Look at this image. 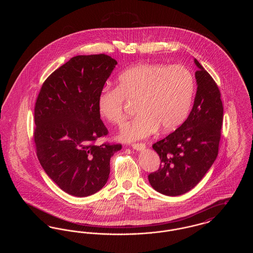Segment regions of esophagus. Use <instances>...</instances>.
Masks as SVG:
<instances>
[{
  "mask_svg": "<svg viewBox=\"0 0 253 253\" xmlns=\"http://www.w3.org/2000/svg\"><path fill=\"white\" fill-rule=\"evenodd\" d=\"M132 149L136 150V151H142L144 150L146 145L144 143H133L132 144Z\"/></svg>",
  "mask_w": 253,
  "mask_h": 253,
  "instance_id": "esophagus-1",
  "label": "esophagus"
}]
</instances>
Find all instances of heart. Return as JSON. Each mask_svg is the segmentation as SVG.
<instances>
[{
  "label": "heart",
  "instance_id": "obj_1",
  "mask_svg": "<svg viewBox=\"0 0 253 253\" xmlns=\"http://www.w3.org/2000/svg\"><path fill=\"white\" fill-rule=\"evenodd\" d=\"M194 79L181 65L140 63L123 71L117 87H104L96 98L99 115L113 124L123 121L124 101L137 99V116L125 124L120 138L132 142L144 138L159 128L174 131L186 120L193 101Z\"/></svg>",
  "mask_w": 253,
  "mask_h": 253
}]
</instances>
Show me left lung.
<instances>
[{
    "label": "left lung",
    "instance_id": "left-lung-1",
    "mask_svg": "<svg viewBox=\"0 0 253 253\" xmlns=\"http://www.w3.org/2000/svg\"><path fill=\"white\" fill-rule=\"evenodd\" d=\"M196 95L188 119L179 128L153 145L160 168L148 175L158 193L177 196L193 189L212 166L218 155L223 104L215 82L199 61L193 60Z\"/></svg>",
    "mask_w": 253,
    "mask_h": 253
}]
</instances>
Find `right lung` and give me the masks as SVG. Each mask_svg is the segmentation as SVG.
Listing matches in <instances>:
<instances>
[{
  "label": "right lung",
  "mask_w": 253,
  "mask_h": 253,
  "mask_svg": "<svg viewBox=\"0 0 253 253\" xmlns=\"http://www.w3.org/2000/svg\"><path fill=\"white\" fill-rule=\"evenodd\" d=\"M118 61L107 55L76 56L52 73L35 105L39 161L49 177L68 194L85 197L108 180L110 159L121 144L96 145L108 131L96 98Z\"/></svg>",
  "instance_id": "add662e5"
}]
</instances>
